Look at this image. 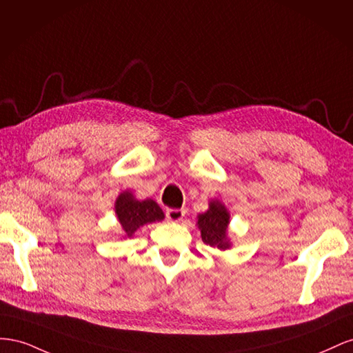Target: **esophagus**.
<instances>
[{"instance_id":"obj_1","label":"esophagus","mask_w":353,"mask_h":353,"mask_svg":"<svg viewBox=\"0 0 353 353\" xmlns=\"http://www.w3.org/2000/svg\"><path fill=\"white\" fill-rule=\"evenodd\" d=\"M165 216L170 221H180L185 217V211L179 208H170L165 211Z\"/></svg>"}]
</instances>
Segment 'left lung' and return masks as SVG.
<instances>
[{
    "label": "left lung",
    "mask_w": 353,
    "mask_h": 353,
    "mask_svg": "<svg viewBox=\"0 0 353 353\" xmlns=\"http://www.w3.org/2000/svg\"><path fill=\"white\" fill-rule=\"evenodd\" d=\"M229 213L220 201H211L205 213L198 216L196 225L201 230V238L210 247L228 250L230 241L228 238Z\"/></svg>",
    "instance_id": "left-lung-1"
}]
</instances>
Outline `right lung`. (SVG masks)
<instances>
[{"label":"right lung","mask_w":353,"mask_h":353,"mask_svg":"<svg viewBox=\"0 0 353 353\" xmlns=\"http://www.w3.org/2000/svg\"><path fill=\"white\" fill-rule=\"evenodd\" d=\"M115 213L124 235L128 238H132L140 226L164 219L163 210L159 208L154 199L139 201L128 190L117 198Z\"/></svg>","instance_id":"right-lung-1"}]
</instances>
